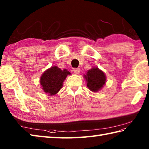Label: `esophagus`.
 <instances>
[{
    "label": "esophagus",
    "mask_w": 149,
    "mask_h": 149,
    "mask_svg": "<svg viewBox=\"0 0 149 149\" xmlns=\"http://www.w3.org/2000/svg\"><path fill=\"white\" fill-rule=\"evenodd\" d=\"M81 72V69L80 68H74L73 70V72L75 74H79Z\"/></svg>",
    "instance_id": "1"
}]
</instances>
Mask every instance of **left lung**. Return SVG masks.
<instances>
[{
	"label": "left lung",
	"instance_id": "8db88e82",
	"mask_svg": "<svg viewBox=\"0 0 149 149\" xmlns=\"http://www.w3.org/2000/svg\"><path fill=\"white\" fill-rule=\"evenodd\" d=\"M86 81V86L90 91L97 93L104 87L106 83V75L98 67H93L83 75Z\"/></svg>",
	"mask_w": 149,
	"mask_h": 149
}]
</instances>
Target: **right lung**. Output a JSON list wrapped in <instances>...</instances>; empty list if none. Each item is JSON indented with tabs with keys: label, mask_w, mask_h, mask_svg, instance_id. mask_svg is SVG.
Wrapping results in <instances>:
<instances>
[{
	"label": "right lung",
	"mask_w": 149,
	"mask_h": 149,
	"mask_svg": "<svg viewBox=\"0 0 149 149\" xmlns=\"http://www.w3.org/2000/svg\"><path fill=\"white\" fill-rule=\"evenodd\" d=\"M71 73L66 69L62 70L56 66L51 67L45 70L40 77V83L44 93L49 96L55 95L63 87V84Z\"/></svg>",
	"instance_id": "add662e5"
}]
</instances>
